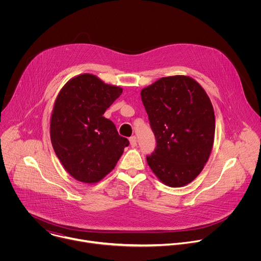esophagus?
Here are the masks:
<instances>
[{
    "mask_svg": "<svg viewBox=\"0 0 261 261\" xmlns=\"http://www.w3.org/2000/svg\"><path fill=\"white\" fill-rule=\"evenodd\" d=\"M129 141H130V145L132 147H135L137 145V140H136V137L135 136H132L129 138Z\"/></svg>",
    "mask_w": 261,
    "mask_h": 261,
    "instance_id": "1",
    "label": "esophagus"
}]
</instances>
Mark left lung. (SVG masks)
<instances>
[{
	"mask_svg": "<svg viewBox=\"0 0 261 261\" xmlns=\"http://www.w3.org/2000/svg\"><path fill=\"white\" fill-rule=\"evenodd\" d=\"M141 100L157 140L146 157L155 175L172 188L188 185L207 162L215 137V114L204 89L192 77H162L143 88Z\"/></svg>",
	"mask_w": 261,
	"mask_h": 261,
	"instance_id": "1",
	"label": "left lung"
}]
</instances>
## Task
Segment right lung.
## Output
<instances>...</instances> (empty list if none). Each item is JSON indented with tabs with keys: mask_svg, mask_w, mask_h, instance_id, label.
I'll return each instance as SVG.
<instances>
[{
	"mask_svg": "<svg viewBox=\"0 0 261 261\" xmlns=\"http://www.w3.org/2000/svg\"><path fill=\"white\" fill-rule=\"evenodd\" d=\"M123 89L91 73L69 80L59 92L50 117V140L66 171L95 184L113 170L129 145L115 124L103 117Z\"/></svg>",
	"mask_w": 261,
	"mask_h": 261,
	"instance_id": "obj_1",
	"label": "right lung"
}]
</instances>
